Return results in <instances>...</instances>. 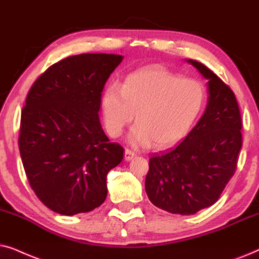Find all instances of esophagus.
Wrapping results in <instances>:
<instances>
[{"label": "esophagus", "mask_w": 259, "mask_h": 259, "mask_svg": "<svg viewBox=\"0 0 259 259\" xmlns=\"http://www.w3.org/2000/svg\"><path fill=\"white\" fill-rule=\"evenodd\" d=\"M134 156H135V151H133L132 149H125V151H124V158H125V161H130L133 160Z\"/></svg>", "instance_id": "1"}]
</instances>
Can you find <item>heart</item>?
I'll return each instance as SVG.
<instances>
[{"label":"heart","mask_w":259,"mask_h":259,"mask_svg":"<svg viewBox=\"0 0 259 259\" xmlns=\"http://www.w3.org/2000/svg\"><path fill=\"white\" fill-rule=\"evenodd\" d=\"M207 90L201 81L164 67L144 68L110 86L102 96V111L110 136L122 135L136 113L130 133L135 146L163 148L187 135L204 111Z\"/></svg>","instance_id":"1"}]
</instances>
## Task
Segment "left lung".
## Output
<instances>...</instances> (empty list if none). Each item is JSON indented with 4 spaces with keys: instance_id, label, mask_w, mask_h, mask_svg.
Returning a JSON list of instances; mask_svg holds the SVG:
<instances>
[{
    "instance_id": "1",
    "label": "left lung",
    "mask_w": 259,
    "mask_h": 259,
    "mask_svg": "<svg viewBox=\"0 0 259 259\" xmlns=\"http://www.w3.org/2000/svg\"><path fill=\"white\" fill-rule=\"evenodd\" d=\"M208 79V102L196 125L170 149L151 155L146 192L155 206L175 214H195L219 199L237 169L242 117L236 96L204 64L188 60Z\"/></svg>"
}]
</instances>
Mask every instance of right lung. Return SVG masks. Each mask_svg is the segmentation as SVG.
<instances>
[{
    "label": "right lung",
    "mask_w": 259,
    "mask_h": 259,
    "mask_svg": "<svg viewBox=\"0 0 259 259\" xmlns=\"http://www.w3.org/2000/svg\"><path fill=\"white\" fill-rule=\"evenodd\" d=\"M122 55L65 58L34 81L21 112L19 148L30 187L52 211L74 215L105 201L106 175L123 160L98 111L102 92Z\"/></svg>",
    "instance_id": "1"
}]
</instances>
